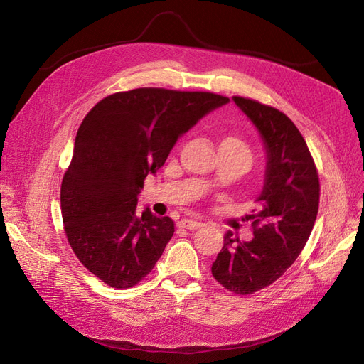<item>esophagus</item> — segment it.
<instances>
[{"label":"esophagus","mask_w":364,"mask_h":364,"mask_svg":"<svg viewBox=\"0 0 364 364\" xmlns=\"http://www.w3.org/2000/svg\"><path fill=\"white\" fill-rule=\"evenodd\" d=\"M178 226L183 228V229H188V230H196V229H199L202 226V223L197 222V220L183 218V220H181V222L178 223Z\"/></svg>","instance_id":"34e87169"}]
</instances>
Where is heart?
I'll use <instances>...</instances> for the list:
<instances>
[{
    "label": "heart",
    "mask_w": 364,
    "mask_h": 364,
    "mask_svg": "<svg viewBox=\"0 0 364 364\" xmlns=\"http://www.w3.org/2000/svg\"><path fill=\"white\" fill-rule=\"evenodd\" d=\"M220 146H232V147H240V149L247 150L245 142L241 141L238 136H234V135L222 136V139H220Z\"/></svg>",
    "instance_id": "heart-1"
}]
</instances>
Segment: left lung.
<instances>
[{
	"label": "left lung",
	"mask_w": 364,
	"mask_h": 364,
	"mask_svg": "<svg viewBox=\"0 0 364 364\" xmlns=\"http://www.w3.org/2000/svg\"><path fill=\"white\" fill-rule=\"evenodd\" d=\"M255 126L266 150V174L258 209L249 215L253 238L225 235L213 277L229 291L255 293L281 278L299 257L318 211V176L301 132L278 109L232 97Z\"/></svg>",
	"instance_id": "obj_1"
}]
</instances>
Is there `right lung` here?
I'll return each mask as SVG.
<instances>
[{"instance_id":"1","label":"right lung","mask_w":364,"mask_h":364,"mask_svg":"<svg viewBox=\"0 0 364 364\" xmlns=\"http://www.w3.org/2000/svg\"><path fill=\"white\" fill-rule=\"evenodd\" d=\"M226 103L211 92L139 87L103 98L85 117L62 181V218L75 257L105 284L134 287L155 267L174 223L149 206L138 213L144 179L197 121Z\"/></svg>"}]
</instances>
